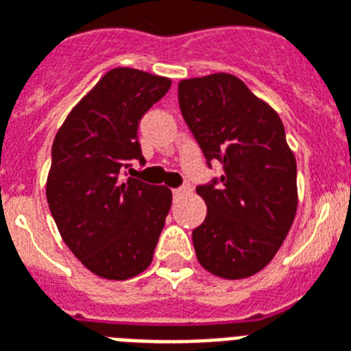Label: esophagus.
I'll list each match as a JSON object with an SVG mask.
<instances>
[{
	"label": "esophagus",
	"mask_w": 351,
	"mask_h": 351,
	"mask_svg": "<svg viewBox=\"0 0 351 351\" xmlns=\"http://www.w3.org/2000/svg\"><path fill=\"white\" fill-rule=\"evenodd\" d=\"M172 194H173V197H181V195L186 194V190H184V189H173Z\"/></svg>",
	"instance_id": "esophagus-1"
}]
</instances>
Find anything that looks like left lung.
Masks as SVG:
<instances>
[{"mask_svg":"<svg viewBox=\"0 0 351 351\" xmlns=\"http://www.w3.org/2000/svg\"><path fill=\"white\" fill-rule=\"evenodd\" d=\"M179 108L205 159L223 176L195 192L205 221L192 230L197 262L219 278L262 271L278 252L297 214V161L278 113L240 78L214 73L181 80Z\"/></svg>","mask_w":351,"mask_h":351,"instance_id":"obj_1","label":"left lung"}]
</instances>
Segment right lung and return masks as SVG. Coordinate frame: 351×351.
Returning <instances> with one entry per match:
<instances>
[{"mask_svg":"<svg viewBox=\"0 0 351 351\" xmlns=\"http://www.w3.org/2000/svg\"><path fill=\"white\" fill-rule=\"evenodd\" d=\"M170 86L167 77L115 67L73 108L54 137L49 210L65 245L102 278H133L154 260L172 192L122 173L132 161L145 162L138 121Z\"/></svg>","mask_w":351,"mask_h":351,"instance_id":"obj_1","label":"right lung"}]
</instances>
